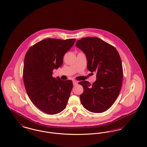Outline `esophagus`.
<instances>
[{"instance_id":"1","label":"esophagus","mask_w":147,"mask_h":147,"mask_svg":"<svg viewBox=\"0 0 147 147\" xmlns=\"http://www.w3.org/2000/svg\"><path fill=\"white\" fill-rule=\"evenodd\" d=\"M73 85H76L78 84V82L76 80H73Z\"/></svg>"}]
</instances>
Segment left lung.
<instances>
[{"instance_id": "left-lung-1", "label": "left lung", "mask_w": 147, "mask_h": 147, "mask_svg": "<svg viewBox=\"0 0 147 147\" xmlns=\"http://www.w3.org/2000/svg\"><path fill=\"white\" fill-rule=\"evenodd\" d=\"M76 43L86 56L88 69L96 72V80L92 84L86 80L79 83L84 88L80 95L81 103L90 112H104L113 104L122 86L123 71L119 52L98 37H84Z\"/></svg>"}]
</instances>
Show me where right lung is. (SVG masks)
Returning <instances> with one entry per match:
<instances>
[{
    "label": "right lung",
    "instance_id": "1",
    "mask_svg": "<svg viewBox=\"0 0 147 147\" xmlns=\"http://www.w3.org/2000/svg\"><path fill=\"white\" fill-rule=\"evenodd\" d=\"M75 38H46L28 49L25 57L23 80L28 97L40 110L55 115L65 108L73 88L70 80L52 77L53 70L61 67L63 56Z\"/></svg>",
    "mask_w": 147,
    "mask_h": 147
}]
</instances>
